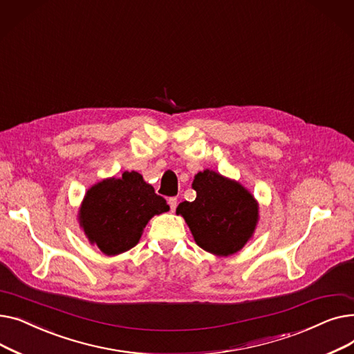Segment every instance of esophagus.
Returning a JSON list of instances; mask_svg holds the SVG:
<instances>
[{"mask_svg":"<svg viewBox=\"0 0 354 354\" xmlns=\"http://www.w3.org/2000/svg\"><path fill=\"white\" fill-rule=\"evenodd\" d=\"M167 203H169L171 211L174 212L176 209V207H178V199L176 198H169V199H167Z\"/></svg>","mask_w":354,"mask_h":354,"instance_id":"1","label":"esophagus"}]
</instances>
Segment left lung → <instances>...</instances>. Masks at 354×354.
<instances>
[{
  "label": "left lung",
  "instance_id": "8db88e82",
  "mask_svg": "<svg viewBox=\"0 0 354 354\" xmlns=\"http://www.w3.org/2000/svg\"><path fill=\"white\" fill-rule=\"evenodd\" d=\"M196 198L176 208L191 230L195 243L216 257H230L252 238L259 205L254 195L238 180L215 171L198 172L192 182Z\"/></svg>",
  "mask_w": 354,
  "mask_h": 354
}]
</instances>
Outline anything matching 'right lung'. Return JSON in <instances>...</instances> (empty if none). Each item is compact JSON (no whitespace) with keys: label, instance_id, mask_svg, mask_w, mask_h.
I'll use <instances>...</instances> for the list:
<instances>
[{"label":"right lung","instance_id":"add662e5","mask_svg":"<svg viewBox=\"0 0 354 354\" xmlns=\"http://www.w3.org/2000/svg\"><path fill=\"white\" fill-rule=\"evenodd\" d=\"M169 211L139 172L106 178L87 189L79 208V225L91 245L113 257L133 248L147 222Z\"/></svg>","mask_w":354,"mask_h":354}]
</instances>
